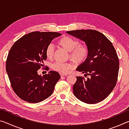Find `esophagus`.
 Segmentation results:
<instances>
[{
    "mask_svg": "<svg viewBox=\"0 0 129 129\" xmlns=\"http://www.w3.org/2000/svg\"><path fill=\"white\" fill-rule=\"evenodd\" d=\"M60 76H68V75H67V74H64V73H60Z\"/></svg>",
    "mask_w": 129,
    "mask_h": 129,
    "instance_id": "obj_1",
    "label": "esophagus"
}]
</instances>
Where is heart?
<instances>
[{"mask_svg": "<svg viewBox=\"0 0 129 129\" xmlns=\"http://www.w3.org/2000/svg\"><path fill=\"white\" fill-rule=\"evenodd\" d=\"M79 44L77 40L68 36L62 37L58 41V44L61 47L69 52L68 57L71 60L78 65L85 61L89 53V48L86 45ZM54 54V47L52 44H49L45 50V54L48 59H53ZM73 68V64L70 62H56L52 65V69L54 71L64 74L68 73Z\"/></svg>", "mask_w": 129, "mask_h": 129, "instance_id": "heart-1", "label": "heart"}]
</instances>
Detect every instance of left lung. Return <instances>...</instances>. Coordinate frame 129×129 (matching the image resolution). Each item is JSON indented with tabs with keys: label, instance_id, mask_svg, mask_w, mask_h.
<instances>
[{
	"label": "left lung",
	"instance_id": "1",
	"mask_svg": "<svg viewBox=\"0 0 129 129\" xmlns=\"http://www.w3.org/2000/svg\"><path fill=\"white\" fill-rule=\"evenodd\" d=\"M67 32L85 42L89 50L87 59L76 70L90 77H76L74 94L87 104L102 101L112 92L117 81L119 64L114 46L97 30L78 29Z\"/></svg>",
	"mask_w": 129,
	"mask_h": 129
}]
</instances>
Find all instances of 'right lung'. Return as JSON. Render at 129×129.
I'll list each match as a JSON object with an SVG mask.
<instances>
[{
	"label": "right lung",
	"mask_w": 129,
	"mask_h": 129,
	"mask_svg": "<svg viewBox=\"0 0 129 129\" xmlns=\"http://www.w3.org/2000/svg\"><path fill=\"white\" fill-rule=\"evenodd\" d=\"M61 35L58 32H32L17 40L12 45L6 61V71L11 87L21 100L38 103L53 92L60 75L55 71L41 76L38 71L47 59L45 50L52 40ZM48 71L49 68H47Z\"/></svg>",
	"instance_id": "add662e5"
}]
</instances>
